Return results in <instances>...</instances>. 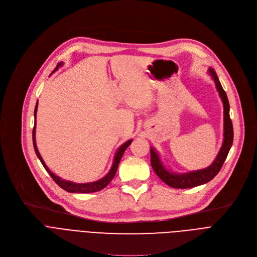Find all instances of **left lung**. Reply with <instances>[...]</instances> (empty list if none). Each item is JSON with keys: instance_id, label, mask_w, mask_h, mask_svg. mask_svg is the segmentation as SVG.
Listing matches in <instances>:
<instances>
[{"instance_id": "left-lung-1", "label": "left lung", "mask_w": 257, "mask_h": 257, "mask_svg": "<svg viewBox=\"0 0 257 257\" xmlns=\"http://www.w3.org/2000/svg\"><path fill=\"white\" fill-rule=\"evenodd\" d=\"M209 74L211 75L212 79L215 82L217 91L219 92V95L221 97V101L223 103V118H224V124H223V143L222 146L217 154L215 161L212 163L211 166H209L206 169L199 170V171H192L184 174H177L172 173L169 170L166 169L164 164L162 163L160 155L153 148H150V154H151V166L156 175L169 186L174 188H191L194 186H199L202 184H205L209 181H211L214 177L219 173L220 169L222 168L223 163L226 160V156L229 152V149L232 145L233 140V128L231 119L229 117V103L227 100V96L225 91L223 90L221 83L219 81L218 77H217L215 71L212 68H209Z\"/></svg>"}]
</instances>
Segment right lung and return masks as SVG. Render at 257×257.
Returning a JSON list of instances; mask_svg holds the SVG:
<instances>
[{
	"label": "right lung",
	"mask_w": 257,
	"mask_h": 257,
	"mask_svg": "<svg viewBox=\"0 0 257 257\" xmlns=\"http://www.w3.org/2000/svg\"><path fill=\"white\" fill-rule=\"evenodd\" d=\"M63 64L60 63L57 65V67L54 69L53 72H55L57 70L58 67H61ZM52 72V73H53ZM37 108H38V102H37V105L35 107V112H34V116H35V119H36V115H37ZM133 140H128L126 141L124 144H122L119 148H118V150L116 151V154L114 155V160H113V164H112V167L109 171V173L103 177L102 179L97 180V181H94V182H90V183H74V182H71V181H67V180H64V179H61L60 177L56 176L55 174H53L49 169L48 167L45 165L42 156L40 155V153H39L38 151V148H37V145H36V120H35V125H34V130H33V144H34V149H35V152L38 156V159L40 160L41 164L43 165V167L45 168V170L48 172V174L51 176V178L54 180V182L62 187L63 189H65L66 191L68 192H76V193H89V192H95V191H98L101 190L103 188H105L109 183L110 181L114 178V176L116 174V171L118 169V165H119V162L121 160V157L125 151V149L131 145Z\"/></svg>",
	"instance_id": "1"
}]
</instances>
